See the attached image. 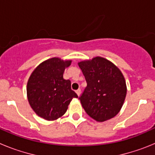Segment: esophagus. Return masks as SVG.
<instances>
[{
	"instance_id": "1",
	"label": "esophagus",
	"mask_w": 155,
	"mask_h": 155,
	"mask_svg": "<svg viewBox=\"0 0 155 155\" xmlns=\"http://www.w3.org/2000/svg\"><path fill=\"white\" fill-rule=\"evenodd\" d=\"M76 91L77 94H78V96H79V95H80V94H81V89H80V88H78V90H76V91Z\"/></svg>"
}]
</instances>
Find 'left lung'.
I'll list each match as a JSON object with an SVG mask.
<instances>
[{"label":"left lung","instance_id":"obj_1","mask_svg":"<svg viewBox=\"0 0 155 155\" xmlns=\"http://www.w3.org/2000/svg\"><path fill=\"white\" fill-rule=\"evenodd\" d=\"M87 86L79 97L86 113L98 122L118 114L127 94L124 77L118 68L102 57L78 64Z\"/></svg>","mask_w":155,"mask_h":155}]
</instances>
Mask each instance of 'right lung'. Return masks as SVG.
I'll return each instance as SVG.
<instances>
[{
	"instance_id": "add662e5",
	"label": "right lung",
	"mask_w": 155,
	"mask_h": 155,
	"mask_svg": "<svg viewBox=\"0 0 155 155\" xmlns=\"http://www.w3.org/2000/svg\"><path fill=\"white\" fill-rule=\"evenodd\" d=\"M71 61L52 58L35 69L27 84V95L31 109L46 120H54L66 113L68 106L78 94L71 89V82L63 78Z\"/></svg>"
}]
</instances>
